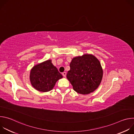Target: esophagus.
Listing matches in <instances>:
<instances>
[{"label":"esophagus","instance_id":"1","mask_svg":"<svg viewBox=\"0 0 134 134\" xmlns=\"http://www.w3.org/2000/svg\"><path fill=\"white\" fill-rule=\"evenodd\" d=\"M62 74H63L64 77H66V72H63L62 73Z\"/></svg>","mask_w":134,"mask_h":134}]
</instances>
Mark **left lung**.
<instances>
[{
	"label": "left lung",
	"mask_w": 134,
	"mask_h": 134,
	"mask_svg": "<svg viewBox=\"0 0 134 134\" xmlns=\"http://www.w3.org/2000/svg\"><path fill=\"white\" fill-rule=\"evenodd\" d=\"M67 78L79 93L87 94L100 85L103 70L99 60L92 54H84L74 58L70 64Z\"/></svg>",
	"instance_id": "1"
}]
</instances>
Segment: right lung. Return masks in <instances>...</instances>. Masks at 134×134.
Returning <instances> with one entry per match:
<instances>
[{
  "label": "right lung",
  "mask_w": 134,
  "mask_h": 134,
  "mask_svg": "<svg viewBox=\"0 0 134 134\" xmlns=\"http://www.w3.org/2000/svg\"><path fill=\"white\" fill-rule=\"evenodd\" d=\"M63 78L62 75L54 66L51 60H48L34 66L31 70L30 79L32 85L40 92L52 90L55 83Z\"/></svg>",
  "instance_id": "add662e5"
}]
</instances>
